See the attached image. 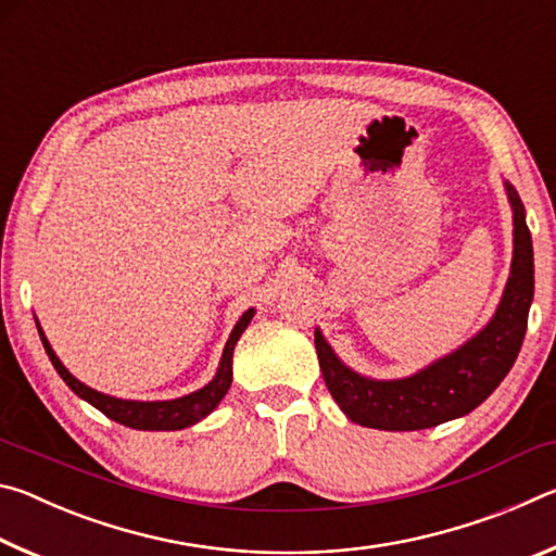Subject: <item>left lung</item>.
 <instances>
[{
  "instance_id": "left-lung-1",
  "label": "left lung",
  "mask_w": 556,
  "mask_h": 556,
  "mask_svg": "<svg viewBox=\"0 0 556 556\" xmlns=\"http://www.w3.org/2000/svg\"><path fill=\"white\" fill-rule=\"evenodd\" d=\"M513 208V265L501 304L481 331L456 351L407 378L375 380L341 361L324 333H314L318 365L338 407L355 425L384 431H417L473 412L510 372L527 331L534 296L532 235L515 186L505 181Z\"/></svg>"
}]
</instances>
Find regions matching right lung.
I'll return each mask as SVG.
<instances>
[{
  "label": "right lung",
  "instance_id": "right-lung-1",
  "mask_svg": "<svg viewBox=\"0 0 556 556\" xmlns=\"http://www.w3.org/2000/svg\"><path fill=\"white\" fill-rule=\"evenodd\" d=\"M252 316H255V308H248L240 318L238 324H235L232 333L228 338V343L223 348V357H220V365L218 370H215L213 380L205 384V388L195 390L191 394H184V397H176V400H159V402H139V400H119V397H112V394L105 392H98L88 388L86 382H80L78 378H73L68 372V368L59 361V355L53 353V348L49 343V338L41 331L39 326V336H41V343L46 348V353H49L51 363L55 372L61 375L63 382L68 384V388L78 394L80 400L90 402L92 407L100 409L105 417H110L112 421H119V425H125L129 429H139V431H176V429H186V427H193L195 421H201L208 417V414L218 407L220 400L228 394L230 390V382H232V351L235 345H238L240 336L244 328L250 326Z\"/></svg>",
  "mask_w": 556,
  "mask_h": 556
}]
</instances>
